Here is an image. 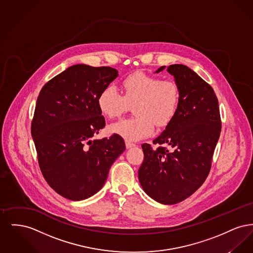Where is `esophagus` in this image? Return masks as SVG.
Segmentation results:
<instances>
[{"label":"esophagus","mask_w":253,"mask_h":253,"mask_svg":"<svg viewBox=\"0 0 253 253\" xmlns=\"http://www.w3.org/2000/svg\"><path fill=\"white\" fill-rule=\"evenodd\" d=\"M125 145H126L127 149H131V148L135 146V144H133L132 142H130V141H125Z\"/></svg>","instance_id":"34e87169"}]
</instances>
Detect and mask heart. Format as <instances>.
I'll use <instances>...</instances> for the list:
<instances>
[{
    "mask_svg": "<svg viewBox=\"0 0 253 253\" xmlns=\"http://www.w3.org/2000/svg\"><path fill=\"white\" fill-rule=\"evenodd\" d=\"M180 88L172 80H161L143 72L132 73L121 82V93L114 86L104 87L96 98L99 112L109 119L121 116L133 106L135 116L109 126V132L126 140L137 141L165 128L174 120L180 106Z\"/></svg>",
    "mask_w": 253,
    "mask_h": 253,
    "instance_id": "b5f03b06",
    "label": "heart"
}]
</instances>
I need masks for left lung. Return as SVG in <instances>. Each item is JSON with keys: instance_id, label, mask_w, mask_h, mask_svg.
<instances>
[{"instance_id": "left-lung-1", "label": "left lung", "mask_w": 253, "mask_h": 253, "mask_svg": "<svg viewBox=\"0 0 253 253\" xmlns=\"http://www.w3.org/2000/svg\"><path fill=\"white\" fill-rule=\"evenodd\" d=\"M167 71L180 88V106L174 120L153 141L157 149L142 144L144 160L138 179L153 199L172 205L192 195L207 179L222 122L211 85L183 64H171Z\"/></svg>"}]
</instances>
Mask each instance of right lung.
Listing matches in <instances>:
<instances>
[{"label":"right lung","mask_w":253,"mask_h":253,"mask_svg":"<svg viewBox=\"0 0 253 253\" xmlns=\"http://www.w3.org/2000/svg\"><path fill=\"white\" fill-rule=\"evenodd\" d=\"M118 75L108 66L73 65L43 85L38 96L31 134L39 166L49 186L69 200L97 193L126 149L116 133L93 139L106 124L96 98Z\"/></svg>","instance_id":"add662e5"}]
</instances>
